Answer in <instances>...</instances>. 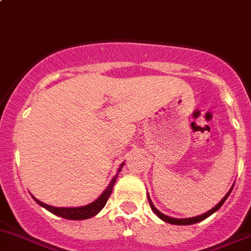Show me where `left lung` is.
<instances>
[{"mask_svg": "<svg viewBox=\"0 0 251 251\" xmlns=\"http://www.w3.org/2000/svg\"><path fill=\"white\" fill-rule=\"evenodd\" d=\"M232 188H233V187H232ZM232 188L228 191V193H227V195L225 196L224 198H222L221 202L219 203L218 205L214 206V208L211 209V210H209L208 213L202 214V215H200V216H195V218H190V219H174V218H169V216H167V215H164V214H162L161 211H159L158 209H157L156 206H154L153 204H152L151 200H150L149 196H147V198H149L150 206H151V209H152V210H153V213H156L157 215H158V218L162 219V220H163V221L169 222V224H173V225H192V224H196V222H200V221L204 220V219H206V218H208V216H210L211 214L215 213L216 210H219V209H220L221 206H222V204L225 203V201L227 200V197H228V196H229V193L232 192Z\"/></svg>", "mask_w": 251, "mask_h": 251, "instance_id": "8db88e82", "label": "left lung"}]
</instances>
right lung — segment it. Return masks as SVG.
I'll use <instances>...</instances> for the list:
<instances>
[{
	"mask_svg": "<svg viewBox=\"0 0 251 251\" xmlns=\"http://www.w3.org/2000/svg\"><path fill=\"white\" fill-rule=\"evenodd\" d=\"M123 165H125V163H122V165H121L120 169H118V173L122 170ZM117 175L113 177L112 181L108 183L107 188L101 193V196H100V197L98 198L95 202L88 204V205H86V206H79V208H55V206H51V205H48V204L40 202V201L36 200L35 197H32V198L36 201V202L40 204L41 206L46 208L48 211L53 213L54 215H58V216H60V218L68 219V220H86V219L93 218L94 215H97V214L99 213L102 208H104L105 204H106V202H107V200L110 198L111 193H112V188H113V186H115L116 179H117Z\"/></svg>",
	"mask_w": 251,
	"mask_h": 251,
	"instance_id": "obj_1",
	"label": "right lung"
}]
</instances>
